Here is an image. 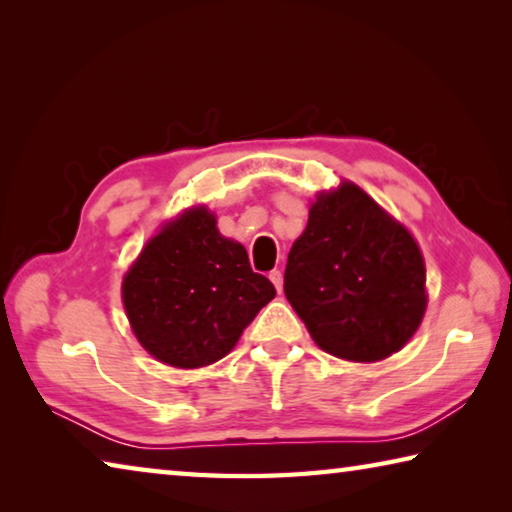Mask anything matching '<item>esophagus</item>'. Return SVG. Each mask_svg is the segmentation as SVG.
<instances>
[{"instance_id":"34e87169","label":"esophagus","mask_w":512,"mask_h":512,"mask_svg":"<svg viewBox=\"0 0 512 512\" xmlns=\"http://www.w3.org/2000/svg\"><path fill=\"white\" fill-rule=\"evenodd\" d=\"M268 277H271V282L275 284V289L282 291V271H277V268H275V271L268 273Z\"/></svg>"}]
</instances>
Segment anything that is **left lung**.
Masks as SVG:
<instances>
[{"label": "left lung", "instance_id": "1", "mask_svg": "<svg viewBox=\"0 0 512 512\" xmlns=\"http://www.w3.org/2000/svg\"><path fill=\"white\" fill-rule=\"evenodd\" d=\"M424 262L409 230L357 185L320 194L293 244L284 296L320 350L381 361L404 348L427 309Z\"/></svg>", "mask_w": 512, "mask_h": 512}]
</instances>
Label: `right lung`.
Wrapping results in <instances>:
<instances>
[{"label":"right lung","instance_id":"right-lung-1","mask_svg":"<svg viewBox=\"0 0 512 512\" xmlns=\"http://www.w3.org/2000/svg\"><path fill=\"white\" fill-rule=\"evenodd\" d=\"M121 296L137 341L155 359L201 368L235 348L275 287L250 268L244 246L219 235L214 214L196 207L146 244Z\"/></svg>","mask_w":512,"mask_h":512}]
</instances>
